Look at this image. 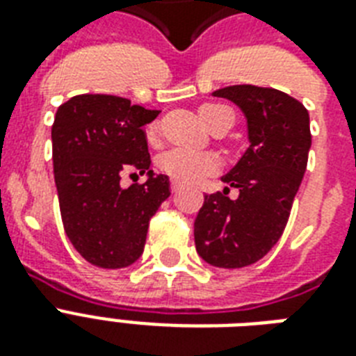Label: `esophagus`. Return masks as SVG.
<instances>
[{"label": "esophagus", "mask_w": 356, "mask_h": 356, "mask_svg": "<svg viewBox=\"0 0 356 356\" xmlns=\"http://www.w3.org/2000/svg\"><path fill=\"white\" fill-rule=\"evenodd\" d=\"M181 188H183V184L179 183V181H172V192H179Z\"/></svg>", "instance_id": "esophagus-1"}]
</instances>
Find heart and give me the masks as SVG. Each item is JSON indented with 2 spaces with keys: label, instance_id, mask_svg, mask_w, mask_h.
Segmentation results:
<instances>
[{
  "label": "heart",
  "instance_id": "1",
  "mask_svg": "<svg viewBox=\"0 0 356 356\" xmlns=\"http://www.w3.org/2000/svg\"><path fill=\"white\" fill-rule=\"evenodd\" d=\"M229 113V108L220 103H205L200 107V116L209 129L222 118L223 114ZM159 133V125L151 123L147 127V138L155 140ZM159 168L161 172L170 175L179 183H200L205 177H211L218 172L220 162L216 156L201 151H190L183 147H175L159 156Z\"/></svg>",
  "mask_w": 356,
  "mask_h": 356
}]
</instances>
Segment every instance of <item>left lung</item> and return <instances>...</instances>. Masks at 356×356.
Masks as SVG:
<instances>
[{"instance_id": "obj_1", "label": "left lung", "mask_w": 356, "mask_h": 356, "mask_svg": "<svg viewBox=\"0 0 356 356\" xmlns=\"http://www.w3.org/2000/svg\"><path fill=\"white\" fill-rule=\"evenodd\" d=\"M212 94L240 107L249 147L222 177L225 190L205 195L195 249L211 266L234 270L262 259L286 227L309 161L310 120L303 103L275 88L234 85ZM229 186L238 188L236 200L227 195Z\"/></svg>"}]
</instances>
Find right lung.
I'll return each instance as SVG.
<instances>
[{"label":"right lung","instance_id":"right-lung-1","mask_svg":"<svg viewBox=\"0 0 356 356\" xmlns=\"http://www.w3.org/2000/svg\"><path fill=\"white\" fill-rule=\"evenodd\" d=\"M161 111L107 94L63 103L51 127L53 172L66 236L77 253L105 270L127 268L144 251L149 220L170 197L168 175H155L144 125ZM148 173L122 189L123 172Z\"/></svg>","mask_w":356,"mask_h":356}]
</instances>
